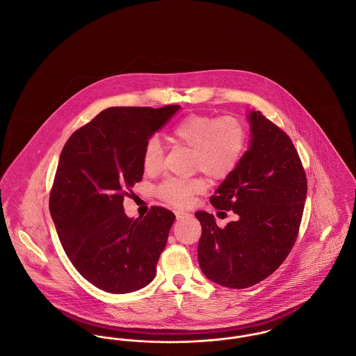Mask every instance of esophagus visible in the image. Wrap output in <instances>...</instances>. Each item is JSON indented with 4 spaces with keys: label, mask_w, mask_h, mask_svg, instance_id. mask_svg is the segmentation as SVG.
Returning <instances> with one entry per match:
<instances>
[{
    "label": "esophagus",
    "mask_w": 356,
    "mask_h": 356,
    "mask_svg": "<svg viewBox=\"0 0 356 356\" xmlns=\"http://www.w3.org/2000/svg\"><path fill=\"white\" fill-rule=\"evenodd\" d=\"M175 216H177V218H178V220H182V218H187V217H190L191 214H190V213H187V211H184V210H175Z\"/></svg>",
    "instance_id": "1"
}]
</instances>
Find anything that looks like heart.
<instances>
[{"label":"heart","mask_w":356,"mask_h":356,"mask_svg":"<svg viewBox=\"0 0 356 356\" xmlns=\"http://www.w3.org/2000/svg\"><path fill=\"white\" fill-rule=\"evenodd\" d=\"M170 138L190 147L193 170L205 172L211 179H224L237 169L248 142L243 120L233 115H187L171 127ZM162 161L161 140L150 138L142 150V168L149 174L156 172L162 168ZM205 188L206 182L200 177L168 178L156 187V193L170 205L186 207Z\"/></svg>","instance_id":"1"}]
</instances>
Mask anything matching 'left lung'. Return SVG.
Masks as SVG:
<instances>
[{
	"instance_id": "8db88e82",
	"label": "left lung",
	"mask_w": 356,
	"mask_h": 356,
	"mask_svg": "<svg viewBox=\"0 0 356 356\" xmlns=\"http://www.w3.org/2000/svg\"><path fill=\"white\" fill-rule=\"evenodd\" d=\"M252 139L210 202L238 218L218 227L197 211L202 226L198 261L209 280L243 289L270 276L292 250L307 197V175L291 138L260 111L248 116Z\"/></svg>"
}]
</instances>
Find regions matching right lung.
Wrapping results in <instances>:
<instances>
[{"label":"right lung","mask_w":356,"mask_h":356,"mask_svg":"<svg viewBox=\"0 0 356 356\" xmlns=\"http://www.w3.org/2000/svg\"><path fill=\"white\" fill-rule=\"evenodd\" d=\"M179 110L111 107L76 130L60 154L49 211L77 272L99 289L129 293L150 284L170 227L171 210L151 206L143 218L124 214L123 201L142 181V150Z\"/></svg>","instance_id":"right-lung-1"}]
</instances>
